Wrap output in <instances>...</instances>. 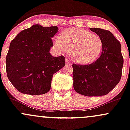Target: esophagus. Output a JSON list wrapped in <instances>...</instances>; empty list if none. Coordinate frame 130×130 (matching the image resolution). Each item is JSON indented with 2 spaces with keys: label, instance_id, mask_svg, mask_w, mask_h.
I'll list each match as a JSON object with an SVG mask.
<instances>
[{
  "label": "esophagus",
  "instance_id": "34e87169",
  "mask_svg": "<svg viewBox=\"0 0 130 130\" xmlns=\"http://www.w3.org/2000/svg\"><path fill=\"white\" fill-rule=\"evenodd\" d=\"M71 64V61H70L68 59H66V65H67V66H69V65H70Z\"/></svg>",
  "mask_w": 130,
  "mask_h": 130
}]
</instances>
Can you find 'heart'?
I'll return each mask as SVG.
<instances>
[{"mask_svg":"<svg viewBox=\"0 0 130 130\" xmlns=\"http://www.w3.org/2000/svg\"><path fill=\"white\" fill-rule=\"evenodd\" d=\"M53 41L58 50L70 51L73 60L80 64H89L96 60L103 47L102 40L98 35L79 28L64 30L61 37H55Z\"/></svg>","mask_w":130,"mask_h":130,"instance_id":"b5f03b06","label":"heart"}]
</instances>
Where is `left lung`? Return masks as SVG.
<instances>
[{
  "label": "left lung",
  "instance_id": "left-lung-1",
  "mask_svg": "<svg viewBox=\"0 0 130 130\" xmlns=\"http://www.w3.org/2000/svg\"><path fill=\"white\" fill-rule=\"evenodd\" d=\"M90 30L102 40V52L92 63L73 64V87L77 93L85 96H102L109 93L121 79V44L110 31L100 28H90Z\"/></svg>",
  "mask_w": 130,
  "mask_h": 130
}]
</instances>
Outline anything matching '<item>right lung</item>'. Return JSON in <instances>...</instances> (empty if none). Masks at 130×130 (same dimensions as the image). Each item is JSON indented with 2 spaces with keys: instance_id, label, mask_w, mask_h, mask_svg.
I'll list each match as a JSON object with an SVG mask.
<instances>
[{
  "instance_id": "add662e5",
  "label": "right lung",
  "mask_w": 130,
  "mask_h": 130,
  "mask_svg": "<svg viewBox=\"0 0 130 130\" xmlns=\"http://www.w3.org/2000/svg\"><path fill=\"white\" fill-rule=\"evenodd\" d=\"M58 27L35 24L19 33L11 41L7 57L9 80L16 90L28 95L49 92L53 76L65 65L63 56L55 57L50 50Z\"/></svg>"
}]
</instances>
